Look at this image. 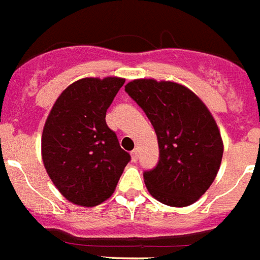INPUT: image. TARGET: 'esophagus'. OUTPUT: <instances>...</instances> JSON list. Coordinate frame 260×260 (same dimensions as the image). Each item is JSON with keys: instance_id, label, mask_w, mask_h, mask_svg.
<instances>
[{"instance_id": "obj_1", "label": "esophagus", "mask_w": 260, "mask_h": 260, "mask_svg": "<svg viewBox=\"0 0 260 260\" xmlns=\"http://www.w3.org/2000/svg\"><path fill=\"white\" fill-rule=\"evenodd\" d=\"M138 157H139V151L135 148L134 151H132V159L134 161V162H137L138 161Z\"/></svg>"}]
</instances>
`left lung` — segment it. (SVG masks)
<instances>
[{
  "label": "left lung",
  "instance_id": "obj_1",
  "mask_svg": "<svg viewBox=\"0 0 260 260\" xmlns=\"http://www.w3.org/2000/svg\"><path fill=\"white\" fill-rule=\"evenodd\" d=\"M158 140V162L143 173L149 193L169 206H188L208 190L222 162L223 143L213 116L179 83L134 80L125 86Z\"/></svg>",
  "mask_w": 260,
  "mask_h": 260
}]
</instances>
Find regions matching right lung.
Returning a JSON list of instances; mask_svg holds the SVG:
<instances>
[{
  "mask_svg": "<svg viewBox=\"0 0 260 260\" xmlns=\"http://www.w3.org/2000/svg\"><path fill=\"white\" fill-rule=\"evenodd\" d=\"M123 78H82L56 99L42 133L50 179L68 201L96 206L113 193L130 154L106 122Z\"/></svg>",
  "mask_w": 260,
  "mask_h": 260,
  "instance_id": "right-lung-1",
  "label": "right lung"
}]
</instances>
